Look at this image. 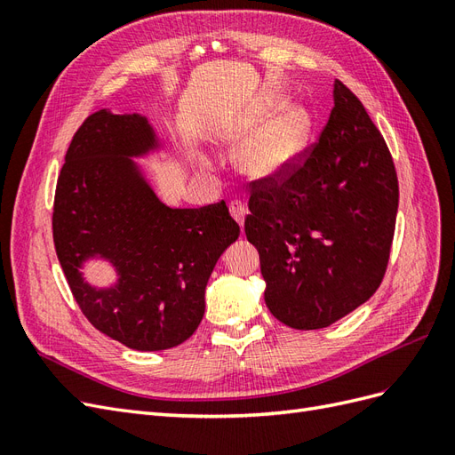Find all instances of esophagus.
<instances>
[{"mask_svg":"<svg viewBox=\"0 0 455 455\" xmlns=\"http://www.w3.org/2000/svg\"><path fill=\"white\" fill-rule=\"evenodd\" d=\"M229 212H231L233 218H235V222H237L239 226L244 224V216H246V206H244V203H241V201H231V203H229Z\"/></svg>","mask_w":455,"mask_h":455,"instance_id":"obj_1","label":"esophagus"}]
</instances>
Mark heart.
<instances>
[{
	"instance_id": "1",
	"label": "heart",
	"mask_w": 455,
	"mask_h": 455,
	"mask_svg": "<svg viewBox=\"0 0 455 455\" xmlns=\"http://www.w3.org/2000/svg\"><path fill=\"white\" fill-rule=\"evenodd\" d=\"M307 136L309 116L306 109L286 106L237 149L239 169L252 178L279 176L306 148Z\"/></svg>"
}]
</instances>
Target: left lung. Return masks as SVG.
<instances>
[{
  "mask_svg": "<svg viewBox=\"0 0 455 455\" xmlns=\"http://www.w3.org/2000/svg\"><path fill=\"white\" fill-rule=\"evenodd\" d=\"M252 186L244 233L275 319L316 330L370 299L389 264L398 180L381 132L341 81L319 140Z\"/></svg>",
  "mask_w": 455,
  "mask_h": 455,
  "instance_id": "1",
  "label": "left lung"
}]
</instances>
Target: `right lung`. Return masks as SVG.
Segmentation results:
<instances>
[{"instance_id":"right-lung-1","label":"right lung","mask_w":455,"mask_h":455,"mask_svg":"<svg viewBox=\"0 0 455 455\" xmlns=\"http://www.w3.org/2000/svg\"><path fill=\"white\" fill-rule=\"evenodd\" d=\"M157 146L144 116L94 112L74 134L54 191L52 241L79 309L136 351L171 349L196 332L206 283L241 231L226 201L171 209L157 199L131 159ZM96 255L116 267L114 287L83 281L78 269Z\"/></svg>"}]
</instances>
